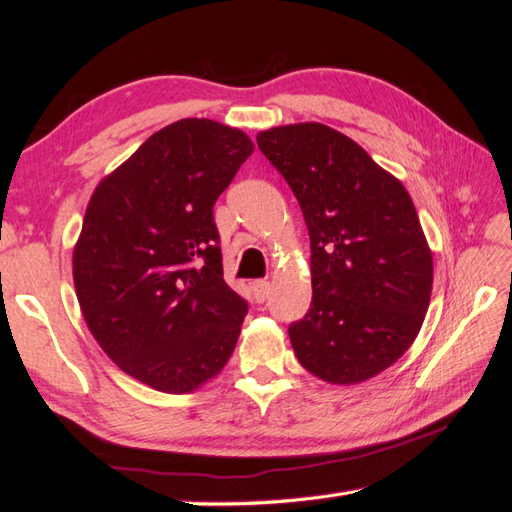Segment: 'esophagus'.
Here are the masks:
<instances>
[{
	"label": "esophagus",
	"mask_w": 512,
	"mask_h": 512,
	"mask_svg": "<svg viewBox=\"0 0 512 512\" xmlns=\"http://www.w3.org/2000/svg\"><path fill=\"white\" fill-rule=\"evenodd\" d=\"M253 295H255V299H257L259 303L266 301L268 295H270V281H266V279L253 281Z\"/></svg>",
	"instance_id": "esophagus-1"
}]
</instances>
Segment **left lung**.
<instances>
[{
	"label": "left lung",
	"instance_id": "left-lung-1",
	"mask_svg": "<svg viewBox=\"0 0 512 512\" xmlns=\"http://www.w3.org/2000/svg\"><path fill=\"white\" fill-rule=\"evenodd\" d=\"M257 145L290 184L310 233L312 306L290 325L299 363L330 385L385 372L422 328L433 255L402 182L323 123L270 127Z\"/></svg>",
	"mask_w": 512,
	"mask_h": 512
}]
</instances>
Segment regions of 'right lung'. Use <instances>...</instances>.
I'll return each mask as SVG.
<instances>
[{
  "label": "right lung",
  "mask_w": 512,
  "mask_h": 512,
  "mask_svg": "<svg viewBox=\"0 0 512 512\" xmlns=\"http://www.w3.org/2000/svg\"><path fill=\"white\" fill-rule=\"evenodd\" d=\"M242 129L182 118L96 184L72 253L103 352L140 383L189 394L231 358L246 301L226 286L213 204L253 154Z\"/></svg>",
  "instance_id": "1"
}]
</instances>
